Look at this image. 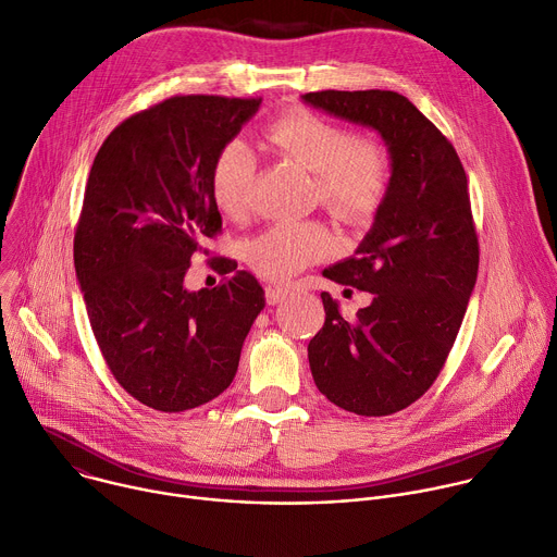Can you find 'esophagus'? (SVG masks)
Listing matches in <instances>:
<instances>
[{
    "instance_id": "esophagus-1",
    "label": "esophagus",
    "mask_w": 557,
    "mask_h": 557,
    "mask_svg": "<svg viewBox=\"0 0 557 557\" xmlns=\"http://www.w3.org/2000/svg\"><path fill=\"white\" fill-rule=\"evenodd\" d=\"M264 295H267V301H269V304H280V301H284V299L288 297V288L277 286V284H269V286L264 288Z\"/></svg>"
}]
</instances>
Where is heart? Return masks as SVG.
<instances>
[{
  "label": "heart",
  "instance_id": "b5f03b06",
  "mask_svg": "<svg viewBox=\"0 0 557 557\" xmlns=\"http://www.w3.org/2000/svg\"><path fill=\"white\" fill-rule=\"evenodd\" d=\"M267 140L299 168L314 174V196L339 222L368 224L383 207L392 185V158L372 138L308 110H288L269 123ZM256 176L247 143H226L211 168V198L231 218L243 215ZM333 249L331 233L314 220L277 222L247 245L253 271L267 280H290Z\"/></svg>",
  "mask_w": 557,
  "mask_h": 557
}]
</instances>
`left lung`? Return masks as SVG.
I'll return each instance as SVG.
<instances>
[{"mask_svg": "<svg viewBox=\"0 0 557 557\" xmlns=\"http://www.w3.org/2000/svg\"><path fill=\"white\" fill-rule=\"evenodd\" d=\"M304 103L381 134L392 185L355 256L324 277L372 293L344 320L322 293L326 322L308 344L314 385L335 406L387 417L430 389L456 342L479 275L467 176L451 143L404 95L308 92Z\"/></svg>", "mask_w": 557, "mask_h": 557, "instance_id": "1", "label": "left lung"}]
</instances>
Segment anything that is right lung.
Masks as SVG:
<instances>
[{
	"instance_id": "1",
	"label": "right lung",
	"mask_w": 557,
	"mask_h": 557,
	"mask_svg": "<svg viewBox=\"0 0 557 557\" xmlns=\"http://www.w3.org/2000/svg\"><path fill=\"white\" fill-rule=\"evenodd\" d=\"M262 99L172 97L125 119L92 163L74 269L101 355L143 406L185 412L222 394L264 308L258 280L228 258L215 288L189 290L191 258L222 228L211 198L218 151Z\"/></svg>"
}]
</instances>
